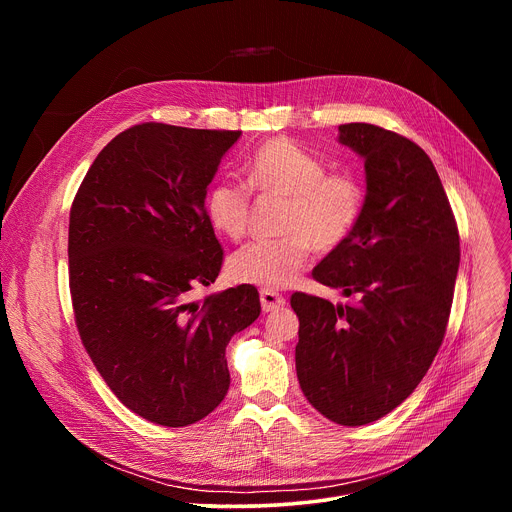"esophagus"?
I'll list each match as a JSON object with an SVG mask.
<instances>
[{
    "mask_svg": "<svg viewBox=\"0 0 512 512\" xmlns=\"http://www.w3.org/2000/svg\"><path fill=\"white\" fill-rule=\"evenodd\" d=\"M283 306H285V298L279 296L277 291L261 289V308H263V312H273V310H279Z\"/></svg>",
    "mask_w": 512,
    "mask_h": 512,
    "instance_id": "34e87169",
    "label": "esophagus"
}]
</instances>
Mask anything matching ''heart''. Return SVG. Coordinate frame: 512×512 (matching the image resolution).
<instances>
[{
    "mask_svg": "<svg viewBox=\"0 0 512 512\" xmlns=\"http://www.w3.org/2000/svg\"><path fill=\"white\" fill-rule=\"evenodd\" d=\"M251 192L287 196L281 237L257 239L235 251L229 273L239 283L263 289L289 285L304 269L312 249L334 251L356 229L364 190L348 172H328L324 160L287 137H275L247 158L245 182L218 180L204 196L208 223L229 239L249 227Z\"/></svg>",
    "mask_w": 512,
    "mask_h": 512,
    "instance_id": "heart-1",
    "label": "heart"
}]
</instances>
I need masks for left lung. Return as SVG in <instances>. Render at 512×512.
Instances as JSON below:
<instances>
[{"label":"left lung","instance_id":"8db88e82","mask_svg":"<svg viewBox=\"0 0 512 512\" xmlns=\"http://www.w3.org/2000/svg\"><path fill=\"white\" fill-rule=\"evenodd\" d=\"M364 158L367 196L352 235L312 275L354 304L304 291L296 371L306 399L340 425L391 413L421 383L442 346L460 265L458 225L429 156L371 123L338 127Z\"/></svg>","mask_w":512,"mask_h":512}]
</instances>
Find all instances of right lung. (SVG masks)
Listing matches in <instances>:
<instances>
[{
	"label": "right lung",
	"mask_w": 512,
	"mask_h": 512,
	"mask_svg": "<svg viewBox=\"0 0 512 512\" xmlns=\"http://www.w3.org/2000/svg\"><path fill=\"white\" fill-rule=\"evenodd\" d=\"M241 131L141 123L95 158L70 206L68 283L75 322L117 399L184 427L225 399V350L261 312L253 285L192 300L214 283L223 249L206 188Z\"/></svg>",
	"instance_id": "obj_1"
}]
</instances>
